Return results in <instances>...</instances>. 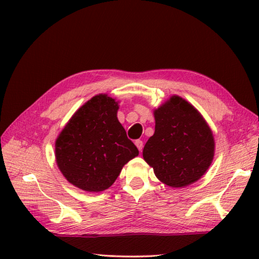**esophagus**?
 <instances>
[{
  "label": "esophagus",
  "instance_id": "esophagus-1",
  "mask_svg": "<svg viewBox=\"0 0 259 259\" xmlns=\"http://www.w3.org/2000/svg\"><path fill=\"white\" fill-rule=\"evenodd\" d=\"M135 144H136L137 148H138V149H139V151H141V150H142V148H144V142H142V140H140V139L136 140V141H135Z\"/></svg>",
  "mask_w": 259,
  "mask_h": 259
}]
</instances>
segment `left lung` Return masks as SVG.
<instances>
[{
    "label": "left lung",
    "instance_id": "obj_1",
    "mask_svg": "<svg viewBox=\"0 0 259 259\" xmlns=\"http://www.w3.org/2000/svg\"><path fill=\"white\" fill-rule=\"evenodd\" d=\"M155 134L146 142L144 159L157 178L170 187H186L207 171L214 141L201 114L174 96L155 110Z\"/></svg>",
    "mask_w": 259,
    "mask_h": 259
}]
</instances>
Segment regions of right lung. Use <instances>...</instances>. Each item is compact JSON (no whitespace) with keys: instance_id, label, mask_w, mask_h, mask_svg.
<instances>
[{"instance_id":"add662e5","label":"right lung","mask_w":259,"mask_h":259,"mask_svg":"<svg viewBox=\"0 0 259 259\" xmlns=\"http://www.w3.org/2000/svg\"><path fill=\"white\" fill-rule=\"evenodd\" d=\"M118 102L99 95L84 103L56 141L59 169L78 188L108 189L131 159L139 155L117 118Z\"/></svg>"}]
</instances>
